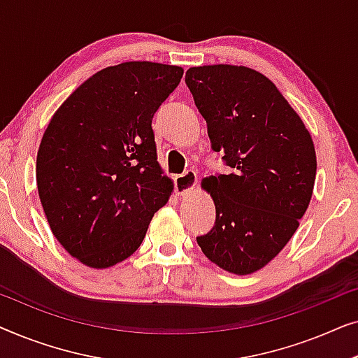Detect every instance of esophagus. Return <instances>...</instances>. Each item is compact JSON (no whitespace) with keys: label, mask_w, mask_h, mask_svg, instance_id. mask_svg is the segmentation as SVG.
Returning a JSON list of instances; mask_svg holds the SVG:
<instances>
[{"label":"esophagus","mask_w":358,"mask_h":358,"mask_svg":"<svg viewBox=\"0 0 358 358\" xmlns=\"http://www.w3.org/2000/svg\"><path fill=\"white\" fill-rule=\"evenodd\" d=\"M174 184L178 195H185L190 192V190H194L195 185H197V174H195L194 171H187V173H184L182 176H178Z\"/></svg>","instance_id":"esophagus-1"}]
</instances>
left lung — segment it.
<instances>
[{"label":"left lung","instance_id":"1","mask_svg":"<svg viewBox=\"0 0 358 358\" xmlns=\"http://www.w3.org/2000/svg\"><path fill=\"white\" fill-rule=\"evenodd\" d=\"M228 174L208 176L217 222L197 238L220 268L249 275L290 241L310 205L316 151L310 131L277 86L252 68L192 66L185 73Z\"/></svg>","mask_w":358,"mask_h":358}]
</instances>
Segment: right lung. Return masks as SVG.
Segmentation results:
<instances>
[{"instance_id":"right-lung-1","label":"right lung","mask_w":358,"mask_h":358,"mask_svg":"<svg viewBox=\"0 0 358 358\" xmlns=\"http://www.w3.org/2000/svg\"><path fill=\"white\" fill-rule=\"evenodd\" d=\"M184 70L125 62L97 71L58 107L37 151L38 199L53 236L91 268L125 261L174 184L158 163L155 112Z\"/></svg>"}]
</instances>
